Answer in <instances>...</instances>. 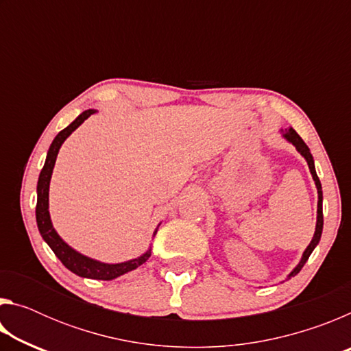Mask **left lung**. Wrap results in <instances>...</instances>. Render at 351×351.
I'll return each mask as SVG.
<instances>
[{"label":"left lung","mask_w":351,"mask_h":351,"mask_svg":"<svg viewBox=\"0 0 351 351\" xmlns=\"http://www.w3.org/2000/svg\"><path fill=\"white\" fill-rule=\"evenodd\" d=\"M280 134L282 138L285 141H288L289 144H293L295 147L297 153L300 154L302 158L305 159L306 164H308V169H310V173L313 176V181L314 184H316V189H317V217H316V229H314V235L313 239L310 241V245L306 246V249L304 251V254H302V257L299 260V263H297L294 266V269L289 272V274L287 276V280L291 277L297 276L300 272V269L304 268V265L306 263V260L310 258L311 252L314 251V247H316L319 245L320 241V237H322V229H324V212H322V199H324V195H322V184H320L319 181V176L316 173V167H314V159H313V154L310 152V148H308V145L305 144L304 141H302V138L299 134L295 133V130L293 127H289L288 130H280Z\"/></svg>","instance_id":"8db88e82"}]
</instances>
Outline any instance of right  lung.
Masks as SVG:
<instances>
[{
	"mask_svg": "<svg viewBox=\"0 0 351 351\" xmlns=\"http://www.w3.org/2000/svg\"><path fill=\"white\" fill-rule=\"evenodd\" d=\"M96 112L97 110L83 111L74 122H71L69 125L64 130H62V132L56 136L54 141H52L49 150H47V154H46L45 165L40 171L38 182H37V207H35V218H37L40 235L43 237V240L47 243V246L52 249V252L57 255V258L60 260L71 272H74V274L83 278H94V280H112V278L121 277L130 271L139 268L141 265H144L148 260V257L152 255V245L144 254H141L139 257L136 258L121 261V263H105V261L88 257V255L75 251L73 246H69L68 243L58 235L54 224H52L51 213H49V184H51L52 171H54V165L57 161V154L60 152V147L63 145V142L66 141L69 136L86 121L88 117L96 114ZM159 226H161V223L158 224V228ZM158 228L154 229L153 237L156 235Z\"/></svg>",
	"mask_w": 351,
	"mask_h": 351,
	"instance_id": "obj_1",
	"label": "right lung"
}]
</instances>
